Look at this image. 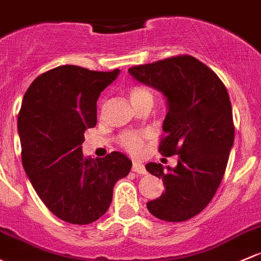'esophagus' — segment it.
Here are the masks:
<instances>
[{
  "label": "esophagus",
  "mask_w": 261,
  "mask_h": 261,
  "mask_svg": "<svg viewBox=\"0 0 261 261\" xmlns=\"http://www.w3.org/2000/svg\"><path fill=\"white\" fill-rule=\"evenodd\" d=\"M133 171L136 172V174H140V175L146 174V169H145V166L140 163H134Z\"/></svg>",
  "instance_id": "1"
}]
</instances>
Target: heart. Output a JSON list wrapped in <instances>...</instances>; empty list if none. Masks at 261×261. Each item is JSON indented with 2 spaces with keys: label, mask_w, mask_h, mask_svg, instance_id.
Wrapping results in <instances>:
<instances>
[{
  "label": "heart",
  "mask_w": 261,
  "mask_h": 261,
  "mask_svg": "<svg viewBox=\"0 0 261 261\" xmlns=\"http://www.w3.org/2000/svg\"><path fill=\"white\" fill-rule=\"evenodd\" d=\"M128 96H130V100L134 106H138L139 103L146 102V101L152 102L153 100V96L150 92V90H147L142 85H133V86H130ZM144 140L145 136L142 134L128 131V133H123L122 135H120L119 144L127 152L133 153V155H138V153L141 152L142 146H144Z\"/></svg>",
  "instance_id": "obj_1"
}]
</instances>
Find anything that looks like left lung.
<instances>
[{
    "label": "left lung",
    "instance_id": "1",
    "mask_svg": "<svg viewBox=\"0 0 261 261\" xmlns=\"http://www.w3.org/2000/svg\"><path fill=\"white\" fill-rule=\"evenodd\" d=\"M128 72L165 95L169 111L159 151L179 158L169 171L161 164L146 165L165 186L147 209L160 220L186 221L209 205L224 177L235 135L227 90L211 68L190 55L133 66Z\"/></svg>",
    "mask_w": 261,
    "mask_h": 261
}]
</instances>
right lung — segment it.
Segmentation results:
<instances>
[{
  "mask_svg": "<svg viewBox=\"0 0 261 261\" xmlns=\"http://www.w3.org/2000/svg\"><path fill=\"white\" fill-rule=\"evenodd\" d=\"M120 70L91 71L65 65L30 85L18 112L24 171L52 214L70 224H91L112 201L117 180L133 163L121 152L85 158L84 133L97 122V98Z\"/></svg>",
  "mask_w": 261,
  "mask_h": 261,
  "instance_id": "right-lung-1",
  "label": "right lung"
}]
</instances>
